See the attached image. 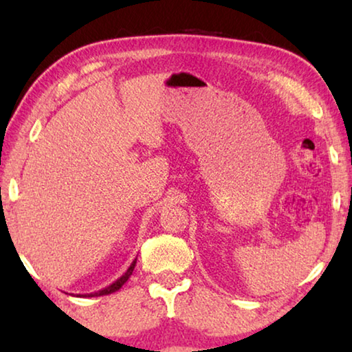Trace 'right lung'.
I'll return each mask as SVG.
<instances>
[{
  "label": "right lung",
  "instance_id": "1",
  "mask_svg": "<svg viewBox=\"0 0 352 352\" xmlns=\"http://www.w3.org/2000/svg\"><path fill=\"white\" fill-rule=\"evenodd\" d=\"M135 265H136V259L132 262V264H130V267L127 269V272L124 273V275H122L121 278L116 279L115 283L110 284L109 287H105V289L99 290V292H93V294H85V295H79V296H82V298H93V296H102V295H110V294H113V292L119 290V289L122 287L124 284L127 283V279H129V278H130V275H132V273H133Z\"/></svg>",
  "mask_w": 352,
  "mask_h": 352
}]
</instances>
